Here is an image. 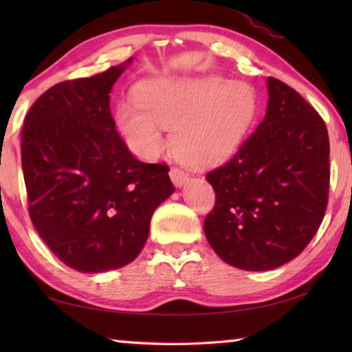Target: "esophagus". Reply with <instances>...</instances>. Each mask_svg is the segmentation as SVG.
<instances>
[{"instance_id": "esophagus-1", "label": "esophagus", "mask_w": 352, "mask_h": 352, "mask_svg": "<svg viewBox=\"0 0 352 352\" xmlns=\"http://www.w3.org/2000/svg\"><path fill=\"white\" fill-rule=\"evenodd\" d=\"M169 177H170V180H172V183H174L175 188L184 186V184H186L188 180H189V175L184 174L182 169H177V168H172L170 169Z\"/></svg>"}]
</instances>
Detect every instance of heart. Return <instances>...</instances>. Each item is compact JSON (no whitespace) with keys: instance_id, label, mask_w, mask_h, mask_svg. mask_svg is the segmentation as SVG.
Wrapping results in <instances>:
<instances>
[{"instance_id":"1","label":"heart","mask_w":352,"mask_h":352,"mask_svg":"<svg viewBox=\"0 0 352 352\" xmlns=\"http://www.w3.org/2000/svg\"><path fill=\"white\" fill-rule=\"evenodd\" d=\"M136 99L121 100L116 122L130 151L153 160L164 147V129L183 163L219 164L233 155L258 115L248 83L219 76H155L140 82Z\"/></svg>"}]
</instances>
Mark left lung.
<instances>
[{"instance_id": "1", "label": "left lung", "mask_w": 352, "mask_h": 352, "mask_svg": "<svg viewBox=\"0 0 352 352\" xmlns=\"http://www.w3.org/2000/svg\"><path fill=\"white\" fill-rule=\"evenodd\" d=\"M265 116L233 160L206 175L216 206L205 236L226 264L265 272L296 258L317 233L329 190V136L294 88L267 79Z\"/></svg>"}]
</instances>
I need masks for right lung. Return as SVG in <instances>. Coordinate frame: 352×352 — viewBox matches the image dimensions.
Wrapping results in <instances>:
<instances>
[{
    "instance_id": "1",
    "label": "right lung",
    "mask_w": 352,
    "mask_h": 352,
    "mask_svg": "<svg viewBox=\"0 0 352 352\" xmlns=\"http://www.w3.org/2000/svg\"><path fill=\"white\" fill-rule=\"evenodd\" d=\"M132 60L51 87L21 132L29 216L51 252L82 273L130 264L175 190L168 166L136 160L116 132L110 93Z\"/></svg>"
}]
</instances>
